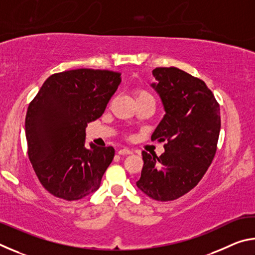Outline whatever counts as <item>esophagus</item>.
I'll return each mask as SVG.
<instances>
[{"label": "esophagus", "instance_id": "obj_1", "mask_svg": "<svg viewBox=\"0 0 255 255\" xmlns=\"http://www.w3.org/2000/svg\"><path fill=\"white\" fill-rule=\"evenodd\" d=\"M131 153H132V150L129 149V148H123V149L118 150L119 155H128V154H131Z\"/></svg>", "mask_w": 255, "mask_h": 255}]
</instances>
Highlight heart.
I'll use <instances>...</instances> for the list:
<instances>
[{
    "instance_id": "1",
    "label": "heart",
    "mask_w": 255,
    "mask_h": 255,
    "mask_svg": "<svg viewBox=\"0 0 255 255\" xmlns=\"http://www.w3.org/2000/svg\"><path fill=\"white\" fill-rule=\"evenodd\" d=\"M133 94H135V98H136V99L152 97L147 91H146V90H143V89H137V90H135V92H133ZM152 98H153V97H152Z\"/></svg>"
}]
</instances>
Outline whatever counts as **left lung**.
<instances>
[{
  "label": "left lung",
  "instance_id": "1",
  "mask_svg": "<svg viewBox=\"0 0 255 255\" xmlns=\"http://www.w3.org/2000/svg\"><path fill=\"white\" fill-rule=\"evenodd\" d=\"M152 86L161 98L163 119L152 140L165 141L161 156L143 150L136 184L157 201L175 200L199 183L213 162L221 131V112L204 81L176 67L153 71Z\"/></svg>",
  "mask_w": 255,
  "mask_h": 255
}]
</instances>
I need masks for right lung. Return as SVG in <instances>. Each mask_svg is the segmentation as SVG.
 Returning <instances> with one entry per match:
<instances>
[{"instance_id": "right-lung-1", "label": "right lung", "mask_w": 255, "mask_h": 255, "mask_svg": "<svg viewBox=\"0 0 255 255\" xmlns=\"http://www.w3.org/2000/svg\"><path fill=\"white\" fill-rule=\"evenodd\" d=\"M120 73L80 68L50 75L30 102L25 137L32 167L47 191L79 200L97 191L115 156L112 146L85 147V128L100 118Z\"/></svg>"}]
</instances>
